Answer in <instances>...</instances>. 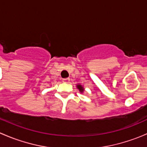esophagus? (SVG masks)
<instances>
[{
	"label": "esophagus",
	"mask_w": 147,
	"mask_h": 147,
	"mask_svg": "<svg viewBox=\"0 0 147 147\" xmlns=\"http://www.w3.org/2000/svg\"><path fill=\"white\" fill-rule=\"evenodd\" d=\"M69 81H70V79L69 78H65L63 79V82L65 83H69Z\"/></svg>",
	"instance_id": "1"
}]
</instances>
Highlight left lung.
Instances as JSON below:
<instances>
[{
	"instance_id": "left-lung-1",
	"label": "left lung",
	"mask_w": 147,
	"mask_h": 147,
	"mask_svg": "<svg viewBox=\"0 0 147 147\" xmlns=\"http://www.w3.org/2000/svg\"><path fill=\"white\" fill-rule=\"evenodd\" d=\"M78 88L79 89H80V91L81 92H84V89H83V87L81 85H78Z\"/></svg>"
}]
</instances>
